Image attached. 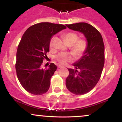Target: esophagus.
Returning a JSON list of instances; mask_svg holds the SVG:
<instances>
[{
  "label": "esophagus",
  "instance_id": "1",
  "mask_svg": "<svg viewBox=\"0 0 122 122\" xmlns=\"http://www.w3.org/2000/svg\"><path fill=\"white\" fill-rule=\"evenodd\" d=\"M58 68H61V67H64V66L62 65H58Z\"/></svg>",
  "mask_w": 122,
  "mask_h": 122
}]
</instances>
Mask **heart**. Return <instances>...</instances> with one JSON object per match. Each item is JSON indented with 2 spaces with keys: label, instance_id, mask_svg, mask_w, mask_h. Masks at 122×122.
<instances>
[{
  "label": "heart",
  "instance_id": "1",
  "mask_svg": "<svg viewBox=\"0 0 122 122\" xmlns=\"http://www.w3.org/2000/svg\"><path fill=\"white\" fill-rule=\"evenodd\" d=\"M64 38L67 44L71 46V50L75 56H79L84 52L86 48V43L82 40H78V36L74 33H67L64 35ZM53 45V40L50 42V46ZM57 60L61 64H66L71 60L72 57L69 53H60L56 56Z\"/></svg>",
  "mask_w": 122,
  "mask_h": 122
}]
</instances>
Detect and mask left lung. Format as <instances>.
Returning <instances> with one entry per match:
<instances>
[{"mask_svg":"<svg viewBox=\"0 0 122 122\" xmlns=\"http://www.w3.org/2000/svg\"><path fill=\"white\" fill-rule=\"evenodd\" d=\"M69 29L82 33L87 41L83 55L68 69L69 75L66 86L76 95H84L91 91L99 81L105 62V47L102 37L93 26L86 22L66 25Z\"/></svg>","mask_w":122,"mask_h":122,"instance_id":"obj_1","label":"left lung"}]
</instances>
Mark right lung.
Instances as JSON below:
<instances>
[{"mask_svg": "<svg viewBox=\"0 0 122 122\" xmlns=\"http://www.w3.org/2000/svg\"><path fill=\"white\" fill-rule=\"evenodd\" d=\"M65 26L41 22L26 30L18 44L16 53V70L21 86L29 93L41 95L46 93L57 66L52 63L43 68L42 62L50 51L51 39Z\"/></svg>", "mask_w": 122, "mask_h": 122, "instance_id": "obj_1", "label": "right lung"}]
</instances>
